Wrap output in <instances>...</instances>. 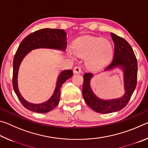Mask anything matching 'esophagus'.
Wrapping results in <instances>:
<instances>
[{
    "label": "esophagus",
    "instance_id": "34e87169",
    "mask_svg": "<svg viewBox=\"0 0 148 148\" xmlns=\"http://www.w3.org/2000/svg\"><path fill=\"white\" fill-rule=\"evenodd\" d=\"M74 73H82V70L80 66H76L74 69Z\"/></svg>",
    "mask_w": 148,
    "mask_h": 148
}]
</instances>
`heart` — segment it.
<instances>
[{"instance_id": "obj_1", "label": "heart", "mask_w": 148, "mask_h": 148, "mask_svg": "<svg viewBox=\"0 0 148 148\" xmlns=\"http://www.w3.org/2000/svg\"><path fill=\"white\" fill-rule=\"evenodd\" d=\"M112 52L113 48L110 42L99 37L83 36L75 40L73 51L70 50L69 54L87 57V66L95 69L106 64L111 58Z\"/></svg>"}]
</instances>
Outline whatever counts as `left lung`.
<instances>
[{
    "label": "left lung",
    "mask_w": 148,
    "mask_h": 148,
    "mask_svg": "<svg viewBox=\"0 0 148 148\" xmlns=\"http://www.w3.org/2000/svg\"><path fill=\"white\" fill-rule=\"evenodd\" d=\"M114 43V59L104 71H110L120 67L124 72V87L125 92L121 98L112 100H102L95 95L90 86V81L93 74L86 73L84 75L82 94L87 104L94 111L108 114L123 108L128 103L137 84L138 63L133 50L123 38L111 32Z\"/></svg>",
    "instance_id": "1"
}]
</instances>
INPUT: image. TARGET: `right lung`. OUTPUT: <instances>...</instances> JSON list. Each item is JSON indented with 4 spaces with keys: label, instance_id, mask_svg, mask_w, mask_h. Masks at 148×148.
I'll list each match as a JSON object with an SVG mask.
<instances>
[{
    "label": "right lung",
    "instance_id": "right-lung-1",
    "mask_svg": "<svg viewBox=\"0 0 148 148\" xmlns=\"http://www.w3.org/2000/svg\"><path fill=\"white\" fill-rule=\"evenodd\" d=\"M66 33L64 30L58 29H43L36 31L26 36L17 48L13 61L12 84L14 91L20 102L27 109L36 113H47L58 105L61 86L73 75L72 70H66L60 73L56 89L48 101L41 104H32L25 101L19 91L17 86V75L19 65L26 55L32 49L50 48L64 51L66 48Z\"/></svg>",
    "mask_w": 148,
    "mask_h": 148
}]
</instances>
